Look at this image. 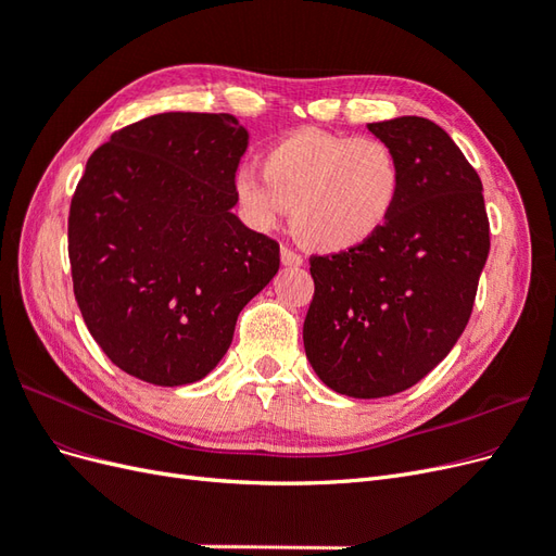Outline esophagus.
I'll list each match as a JSON object with an SVG mask.
<instances>
[{
  "label": "esophagus",
  "instance_id": "obj_1",
  "mask_svg": "<svg viewBox=\"0 0 556 556\" xmlns=\"http://www.w3.org/2000/svg\"><path fill=\"white\" fill-rule=\"evenodd\" d=\"M280 264L282 266H301L304 264V260H301V255H296L292 248H280Z\"/></svg>",
  "mask_w": 556,
  "mask_h": 556
}]
</instances>
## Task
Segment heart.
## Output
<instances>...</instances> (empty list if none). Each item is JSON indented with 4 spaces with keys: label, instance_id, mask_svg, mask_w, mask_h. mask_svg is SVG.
<instances>
[{
    "label": "heart",
    "instance_id": "heart-1",
    "mask_svg": "<svg viewBox=\"0 0 556 556\" xmlns=\"http://www.w3.org/2000/svg\"><path fill=\"white\" fill-rule=\"evenodd\" d=\"M264 178L239 169L231 190L257 231L276 229L292 208L294 237L339 255L374 241L396 211L403 169L394 148L376 137L296 129L264 153Z\"/></svg>",
    "mask_w": 556,
    "mask_h": 556
}]
</instances>
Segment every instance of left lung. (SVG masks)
<instances>
[{
    "mask_svg": "<svg viewBox=\"0 0 556 556\" xmlns=\"http://www.w3.org/2000/svg\"><path fill=\"white\" fill-rule=\"evenodd\" d=\"M368 129L401 160L399 204L374 241L311 257L304 323L313 371L352 399L399 394L447 357L490 255L482 182L450 134L417 115Z\"/></svg>",
    "mask_w": 556,
    "mask_h": 556,
    "instance_id": "left-lung-1",
    "label": "left lung"
}]
</instances>
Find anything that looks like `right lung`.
Instances as JSON below:
<instances>
[{
    "mask_svg": "<svg viewBox=\"0 0 556 556\" xmlns=\"http://www.w3.org/2000/svg\"><path fill=\"white\" fill-rule=\"evenodd\" d=\"M248 129L229 113H160L97 148L70 208L74 294L92 339L160 387L206 378L280 248L231 208Z\"/></svg>",
    "mask_w": 556,
    "mask_h": 556,
    "instance_id": "right-lung-1",
    "label": "right lung"
}]
</instances>
